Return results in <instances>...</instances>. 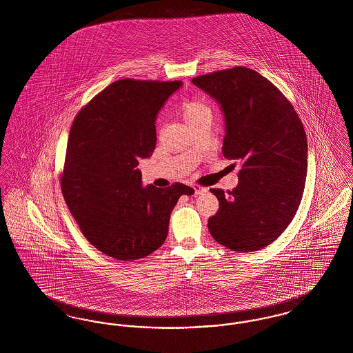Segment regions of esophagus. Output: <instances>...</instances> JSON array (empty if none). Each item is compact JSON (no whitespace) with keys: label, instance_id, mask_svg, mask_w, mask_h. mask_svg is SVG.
I'll list each match as a JSON object with an SVG mask.
<instances>
[{"label":"esophagus","instance_id":"34e87169","mask_svg":"<svg viewBox=\"0 0 353 353\" xmlns=\"http://www.w3.org/2000/svg\"><path fill=\"white\" fill-rule=\"evenodd\" d=\"M193 189H194V194H196V196H199V194H202V193L208 192V188H203L201 185L194 184L193 185Z\"/></svg>","mask_w":353,"mask_h":353}]
</instances>
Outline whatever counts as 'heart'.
<instances>
[{"label": "heart", "instance_id": "obj_1", "mask_svg": "<svg viewBox=\"0 0 353 353\" xmlns=\"http://www.w3.org/2000/svg\"><path fill=\"white\" fill-rule=\"evenodd\" d=\"M180 112H181L183 118L185 119V121H188L190 119L197 118V117L208 114L210 111H209V107L206 104H203L202 101H185L180 105Z\"/></svg>", "mask_w": 353, "mask_h": 353}]
</instances>
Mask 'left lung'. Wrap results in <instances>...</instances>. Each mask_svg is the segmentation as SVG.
<instances>
[{
  "instance_id": "obj_1",
  "label": "left lung",
  "mask_w": 353,
  "mask_h": 353,
  "mask_svg": "<svg viewBox=\"0 0 353 353\" xmlns=\"http://www.w3.org/2000/svg\"><path fill=\"white\" fill-rule=\"evenodd\" d=\"M192 82L219 101L226 124L223 157L241 164L233 190L210 189L219 208L208 221L209 232L230 250H261L285 232L302 201V121L279 88L252 68H226Z\"/></svg>"
}]
</instances>
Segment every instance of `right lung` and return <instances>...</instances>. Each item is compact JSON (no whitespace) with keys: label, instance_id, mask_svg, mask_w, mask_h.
Listing matches in <instances>:
<instances>
[{"label":"right lung","instance_id":"1","mask_svg":"<svg viewBox=\"0 0 353 353\" xmlns=\"http://www.w3.org/2000/svg\"><path fill=\"white\" fill-rule=\"evenodd\" d=\"M181 84L117 81L88 101L71 125L62 194L87 241L119 261L157 250L174 205L194 193L181 183L143 188L136 168L154 151L156 117Z\"/></svg>","mask_w":353,"mask_h":353}]
</instances>
